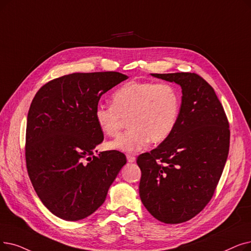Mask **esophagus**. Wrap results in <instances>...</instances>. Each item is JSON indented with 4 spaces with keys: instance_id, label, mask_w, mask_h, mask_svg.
<instances>
[{
    "instance_id": "obj_1",
    "label": "esophagus",
    "mask_w": 251,
    "mask_h": 251,
    "mask_svg": "<svg viewBox=\"0 0 251 251\" xmlns=\"http://www.w3.org/2000/svg\"><path fill=\"white\" fill-rule=\"evenodd\" d=\"M126 158H127V161H128L129 163H133V162H135V160H136L135 157L132 156V155H127Z\"/></svg>"
}]
</instances>
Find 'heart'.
<instances>
[{
  "instance_id": "heart-1",
  "label": "heart",
  "mask_w": 251,
  "mask_h": 251,
  "mask_svg": "<svg viewBox=\"0 0 251 251\" xmlns=\"http://www.w3.org/2000/svg\"><path fill=\"white\" fill-rule=\"evenodd\" d=\"M111 104L100 103L95 107L96 124L112 137L121 132L127 118L131 128L110 143L111 149L136 152L150 140L154 144L164 141L177 124L181 97L171 84L130 81L114 92Z\"/></svg>"
}]
</instances>
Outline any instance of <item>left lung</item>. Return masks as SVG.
<instances>
[{
  "mask_svg": "<svg viewBox=\"0 0 251 251\" xmlns=\"http://www.w3.org/2000/svg\"><path fill=\"white\" fill-rule=\"evenodd\" d=\"M181 87L173 132L137 157L139 196L148 211L165 224L184 223L211 200L226 162L230 129L212 87L195 73L151 74Z\"/></svg>",
  "mask_w": 251,
  "mask_h": 251,
  "instance_id": "obj_1",
  "label": "left lung"
}]
</instances>
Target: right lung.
Returning a JSON list of instances; mask_svg holds the SVG:
<instances>
[{
    "label": "right lung",
    "instance_id": "1",
    "mask_svg": "<svg viewBox=\"0 0 251 251\" xmlns=\"http://www.w3.org/2000/svg\"><path fill=\"white\" fill-rule=\"evenodd\" d=\"M126 79L118 72L70 74L42 86L30 103L27 173L42 203L59 219L80 221L99 209L126 164L119 151L94 156L103 140L95 107L102 94Z\"/></svg>",
    "mask_w": 251,
    "mask_h": 251
}]
</instances>
